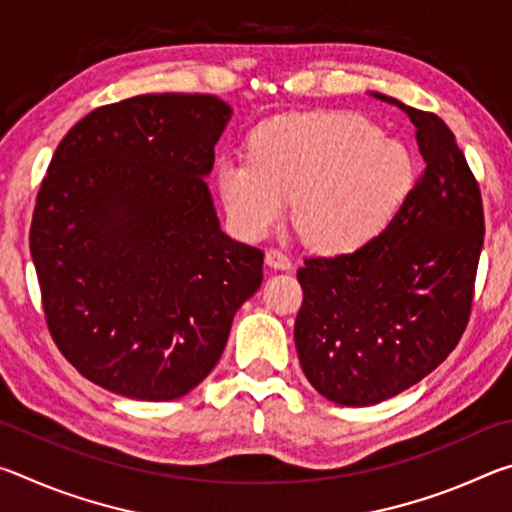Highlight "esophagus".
Segmentation results:
<instances>
[{"mask_svg":"<svg viewBox=\"0 0 512 512\" xmlns=\"http://www.w3.org/2000/svg\"><path fill=\"white\" fill-rule=\"evenodd\" d=\"M266 264L277 271H289L291 268V257L280 248H268L266 250Z\"/></svg>","mask_w":512,"mask_h":512,"instance_id":"esophagus-1","label":"esophagus"}]
</instances>
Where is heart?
Here are the masks:
<instances>
[{
	"label": "heart",
	"instance_id": "heart-1",
	"mask_svg": "<svg viewBox=\"0 0 512 512\" xmlns=\"http://www.w3.org/2000/svg\"><path fill=\"white\" fill-rule=\"evenodd\" d=\"M216 176L225 207L248 235H264L293 203L311 248L348 255L400 216L415 187V162L370 119L334 110L266 121L250 158H223Z\"/></svg>",
	"mask_w": 512,
	"mask_h": 512
}]
</instances>
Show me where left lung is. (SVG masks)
Segmentation results:
<instances>
[{
	"label": "left lung",
	"instance_id": "obj_1",
	"mask_svg": "<svg viewBox=\"0 0 512 512\" xmlns=\"http://www.w3.org/2000/svg\"><path fill=\"white\" fill-rule=\"evenodd\" d=\"M372 97L409 115L427 167L377 241L298 268L300 366L341 406L391 400L449 357L470 320L485 232L479 185L445 121Z\"/></svg>",
	"mask_w": 512,
	"mask_h": 512
}]
</instances>
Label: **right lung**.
<instances>
[{
	"mask_svg": "<svg viewBox=\"0 0 512 512\" xmlns=\"http://www.w3.org/2000/svg\"><path fill=\"white\" fill-rule=\"evenodd\" d=\"M232 108L142 94L92 110L51 158L31 223L42 307L85 379L146 402L219 363L264 253L221 230L205 176Z\"/></svg>",
	"mask_w": 512,
	"mask_h": 512,
	"instance_id": "obj_1",
	"label": "right lung"
}]
</instances>
